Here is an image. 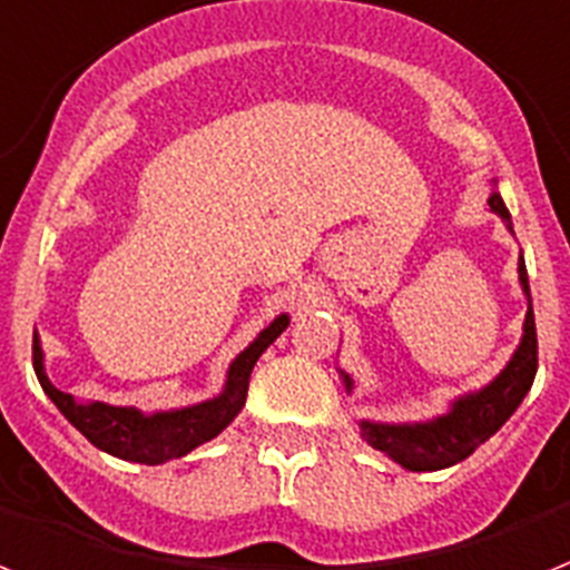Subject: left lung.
Returning <instances> with one entry per match:
<instances>
[{"label": "left lung", "mask_w": 570, "mask_h": 570, "mask_svg": "<svg viewBox=\"0 0 570 570\" xmlns=\"http://www.w3.org/2000/svg\"><path fill=\"white\" fill-rule=\"evenodd\" d=\"M489 206L498 214L500 220L507 223L512 232V214L507 203L500 199L498 181L491 179ZM515 235V232H512ZM518 279L527 294V317H523V335L507 367L480 391H468L462 397L450 403V409L432 421L421 423H382V421H362V439L373 450H380L389 459L406 471H441L468 459L473 450L485 444L503 423L515 414L527 391L532 389L535 380V367H539V338H535V317H532V297H530V279H527V264L523 256L518 258ZM344 389L353 391V376L341 371Z\"/></svg>", "instance_id": "1"}]
</instances>
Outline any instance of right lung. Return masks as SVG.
Returning <instances> with one entry per match:
<instances>
[{"instance_id": "obj_1", "label": "right lung", "mask_w": 570, "mask_h": 570, "mask_svg": "<svg viewBox=\"0 0 570 570\" xmlns=\"http://www.w3.org/2000/svg\"><path fill=\"white\" fill-rule=\"evenodd\" d=\"M291 317L279 314L271 326L258 332L247 350H240L226 371V385L217 397L194 403V406L170 409V412H140L135 406H111V403H79L72 394L55 389L43 367V347L35 332V373L47 391L58 412L94 444L117 459L138 462V465H164L170 459L188 456L190 450L217 439L229 426L247 403L249 373L256 367L258 356L288 330Z\"/></svg>"}]
</instances>
